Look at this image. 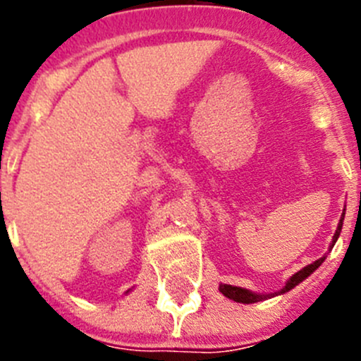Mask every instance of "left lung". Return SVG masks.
<instances>
[{
    "label": "left lung",
    "mask_w": 361,
    "mask_h": 361,
    "mask_svg": "<svg viewBox=\"0 0 361 361\" xmlns=\"http://www.w3.org/2000/svg\"><path fill=\"white\" fill-rule=\"evenodd\" d=\"M344 216H345V207H344V213L341 214V220H338L337 231H336V234H334L332 243H330V250L334 248V245H336V243H337L338 235H341L342 221H344ZM325 257H326V255H323L322 258H318V260H316V262H312V264L305 265L304 269H300V271H298V272H295V274L288 279V281L285 283V286H283V288L279 290V292H274V293H255V292H251V290L241 288V286H232V285H220V288H218V290H220V292L224 293L225 297L231 298V300H234V302H239V304H255V302L267 300V298L276 297V295H283V293L290 292V290H293L295 286L298 285V283H302L305 278H309V276H311L312 272H314L316 269H318L319 265H322L323 262H325Z\"/></svg>",
    "instance_id": "obj_1"
}]
</instances>
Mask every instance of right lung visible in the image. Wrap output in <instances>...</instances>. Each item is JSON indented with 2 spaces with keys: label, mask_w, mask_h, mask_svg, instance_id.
<instances>
[{
  "label": "right lung",
  "mask_w": 361,
  "mask_h": 361,
  "mask_svg": "<svg viewBox=\"0 0 361 361\" xmlns=\"http://www.w3.org/2000/svg\"><path fill=\"white\" fill-rule=\"evenodd\" d=\"M129 292H130V290H127V292H126V295H127V293H129Z\"/></svg>",
  "instance_id": "right-lung-1"
}]
</instances>
